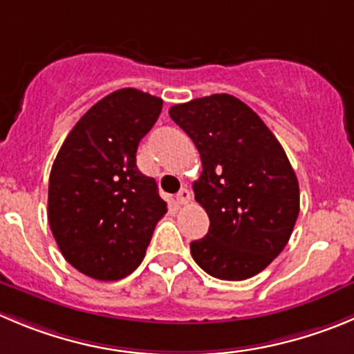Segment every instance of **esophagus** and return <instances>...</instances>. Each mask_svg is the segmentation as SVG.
<instances>
[{"instance_id":"esophagus-1","label":"esophagus","mask_w":354,"mask_h":354,"mask_svg":"<svg viewBox=\"0 0 354 354\" xmlns=\"http://www.w3.org/2000/svg\"><path fill=\"white\" fill-rule=\"evenodd\" d=\"M190 199H192V196H190V190H188V188H181L180 192L176 194V203L181 204V206L190 203Z\"/></svg>"}]
</instances>
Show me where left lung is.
I'll return each mask as SVG.
<instances>
[{
    "label": "left lung",
    "mask_w": 354,
    "mask_h": 354,
    "mask_svg": "<svg viewBox=\"0 0 354 354\" xmlns=\"http://www.w3.org/2000/svg\"><path fill=\"white\" fill-rule=\"evenodd\" d=\"M169 117L190 136L203 162L194 194L209 216V230L190 243L194 260L225 281L255 276L283 252L299 216V181L285 150L234 95L174 104Z\"/></svg>",
    "instance_id": "8db88e82"
}]
</instances>
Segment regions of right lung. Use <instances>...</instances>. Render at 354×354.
<instances>
[{
  "mask_svg": "<svg viewBox=\"0 0 354 354\" xmlns=\"http://www.w3.org/2000/svg\"><path fill=\"white\" fill-rule=\"evenodd\" d=\"M160 110V97L138 88L111 92L77 122L55 157L48 223L62 257L85 276H129L167 213L155 180L136 166L138 145Z\"/></svg>",
  "mask_w": 354,
  "mask_h": 354,
  "instance_id": "obj_1",
  "label": "right lung"
}]
</instances>
